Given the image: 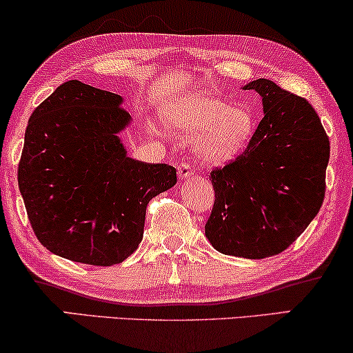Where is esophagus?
Returning a JSON list of instances; mask_svg holds the SVG:
<instances>
[{"label":"esophagus","mask_w":353,"mask_h":353,"mask_svg":"<svg viewBox=\"0 0 353 353\" xmlns=\"http://www.w3.org/2000/svg\"><path fill=\"white\" fill-rule=\"evenodd\" d=\"M190 175H193V167L190 165V163H181L180 167H178V176L181 178V180H185Z\"/></svg>","instance_id":"esophagus-1"}]
</instances>
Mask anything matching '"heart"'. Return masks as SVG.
Here are the masks:
<instances>
[{"label":"heart","mask_w":353,"mask_h":353,"mask_svg":"<svg viewBox=\"0 0 353 353\" xmlns=\"http://www.w3.org/2000/svg\"><path fill=\"white\" fill-rule=\"evenodd\" d=\"M167 120L178 131L198 134V154L208 163H223L235 157L254 130L248 105L228 107L208 94H191L167 108Z\"/></svg>","instance_id":"obj_1"}]
</instances>
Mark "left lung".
Returning a JSON list of instances; mask_svg holds the SVG:
<instances>
[{
  "mask_svg": "<svg viewBox=\"0 0 353 353\" xmlns=\"http://www.w3.org/2000/svg\"><path fill=\"white\" fill-rule=\"evenodd\" d=\"M250 89L264 117L243 152L209 173L216 201L204 228L221 253L263 259L287 250L321 209L329 137L306 99L269 79Z\"/></svg>",
  "mask_w": 353,
  "mask_h": 353,
  "instance_id": "1",
  "label": "left lung"
}]
</instances>
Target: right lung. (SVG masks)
<instances>
[{
  "mask_svg": "<svg viewBox=\"0 0 353 353\" xmlns=\"http://www.w3.org/2000/svg\"><path fill=\"white\" fill-rule=\"evenodd\" d=\"M121 97L68 81L30 115L17 181L32 230L61 258L112 266L143 240L145 209L176 183V168L130 159L118 132Z\"/></svg>",
  "mask_w": 353,
  "mask_h": 353,
  "instance_id": "add662e5",
  "label": "right lung"
}]
</instances>
